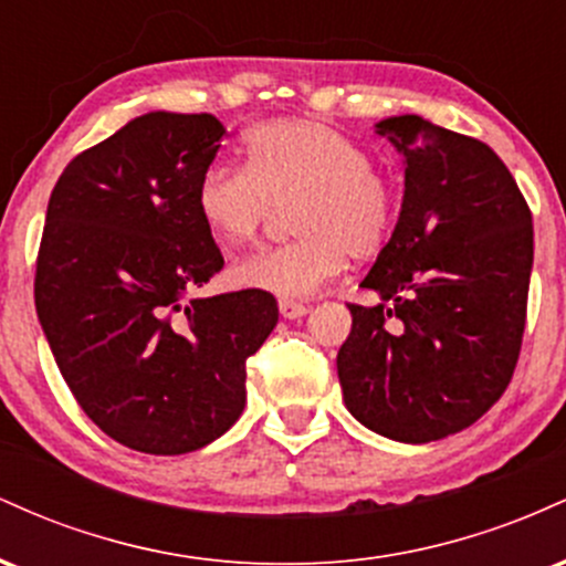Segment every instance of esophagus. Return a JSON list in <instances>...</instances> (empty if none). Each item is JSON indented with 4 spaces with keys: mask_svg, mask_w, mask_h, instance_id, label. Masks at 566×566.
I'll list each match as a JSON object with an SVG mask.
<instances>
[{
    "mask_svg": "<svg viewBox=\"0 0 566 566\" xmlns=\"http://www.w3.org/2000/svg\"><path fill=\"white\" fill-rule=\"evenodd\" d=\"M279 314H282L284 319H301V316L308 314V305L290 301V297H282V301H279Z\"/></svg>",
    "mask_w": 566,
    "mask_h": 566,
    "instance_id": "34e87169",
    "label": "esophagus"
}]
</instances>
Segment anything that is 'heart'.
<instances>
[{
  "label": "heart",
  "mask_w": 566,
  "mask_h": 566,
  "mask_svg": "<svg viewBox=\"0 0 566 566\" xmlns=\"http://www.w3.org/2000/svg\"><path fill=\"white\" fill-rule=\"evenodd\" d=\"M247 165L216 161L201 172L197 210L220 242L258 237L276 205L290 207L297 237L231 265V282L282 297H305L354 261L391 242L399 191L365 146L319 119H274L244 138Z\"/></svg>",
  "instance_id": "1"
}]
</instances>
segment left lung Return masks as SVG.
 I'll list each match as a JSON object with an SVG mask.
<instances>
[{"label": "left lung", "mask_w": 566, "mask_h": 566, "mask_svg": "<svg viewBox=\"0 0 566 566\" xmlns=\"http://www.w3.org/2000/svg\"><path fill=\"white\" fill-rule=\"evenodd\" d=\"M405 154V201L391 242L348 303L337 350L348 412L394 441L463 431L503 396L527 324L532 212L503 159L423 116L378 125Z\"/></svg>", "instance_id": "obj_1"}]
</instances>
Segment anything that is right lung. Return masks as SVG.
I'll list each match as a JSON object with an SVG mask.
<instances>
[{
    "instance_id": "right-lung-1",
    "label": "right lung",
    "mask_w": 566,
    "mask_h": 566,
    "mask_svg": "<svg viewBox=\"0 0 566 566\" xmlns=\"http://www.w3.org/2000/svg\"><path fill=\"white\" fill-rule=\"evenodd\" d=\"M223 125L151 112L82 151L50 193L34 303L76 405L106 437L184 454L244 409L247 359L279 322L271 292L193 297L223 269L197 210Z\"/></svg>"
}]
</instances>
